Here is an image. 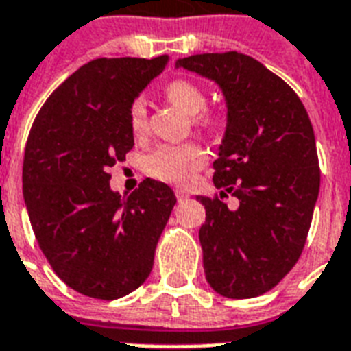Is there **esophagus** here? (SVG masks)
<instances>
[{
	"label": "esophagus",
	"mask_w": 351,
	"mask_h": 351,
	"mask_svg": "<svg viewBox=\"0 0 351 351\" xmlns=\"http://www.w3.org/2000/svg\"><path fill=\"white\" fill-rule=\"evenodd\" d=\"M175 195H176V200H178V202H182V200L189 198V193H187L186 189H180V187H178V189H175Z\"/></svg>",
	"instance_id": "1"
}]
</instances>
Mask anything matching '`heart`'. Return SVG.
<instances>
[{
	"label": "heart",
	"mask_w": 351,
	"mask_h": 351,
	"mask_svg": "<svg viewBox=\"0 0 351 351\" xmlns=\"http://www.w3.org/2000/svg\"><path fill=\"white\" fill-rule=\"evenodd\" d=\"M165 95L182 111L193 114L195 125L202 129H215L220 123V112L213 109H204L208 96L200 85L191 80L176 78L167 84ZM129 125L134 134L147 131V109L143 98H134L129 106ZM208 162V153L200 143L186 142L176 145H160L147 156V171L153 176L171 184H186L195 176L197 171Z\"/></svg>",
	"instance_id": "heart-1"
}]
</instances>
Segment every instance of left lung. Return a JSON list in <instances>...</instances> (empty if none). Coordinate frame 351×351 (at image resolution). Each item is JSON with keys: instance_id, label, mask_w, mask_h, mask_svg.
Returning <instances> with one entry per match:
<instances>
[{"instance_id": "1", "label": "left lung", "mask_w": 351, "mask_h": 351, "mask_svg": "<svg viewBox=\"0 0 351 351\" xmlns=\"http://www.w3.org/2000/svg\"><path fill=\"white\" fill-rule=\"evenodd\" d=\"M176 65L215 80L228 104L213 162L220 197H197L206 208L198 233L206 278L228 299L258 297L297 264L310 231L321 186L310 117L282 78L242 52L195 54Z\"/></svg>"}]
</instances>
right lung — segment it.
Instances as JSON below:
<instances>
[{
	"mask_svg": "<svg viewBox=\"0 0 351 351\" xmlns=\"http://www.w3.org/2000/svg\"><path fill=\"white\" fill-rule=\"evenodd\" d=\"M167 56L98 58L41 106L23 158V198L38 245L69 288L114 300L145 282L176 197L145 180L121 197L111 167L134 145L129 106Z\"/></svg>",
	"mask_w": 351,
	"mask_h": 351,
	"instance_id": "add662e5",
	"label": "right lung"
}]
</instances>
